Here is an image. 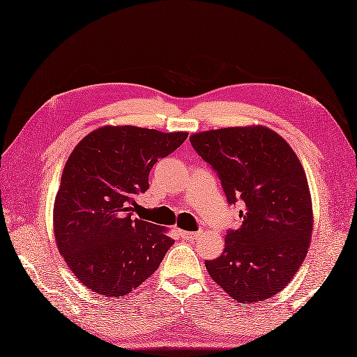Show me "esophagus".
<instances>
[{"instance_id":"34e87169","label":"esophagus","mask_w":357,"mask_h":357,"mask_svg":"<svg viewBox=\"0 0 357 357\" xmlns=\"http://www.w3.org/2000/svg\"><path fill=\"white\" fill-rule=\"evenodd\" d=\"M181 236L184 240H188V241H195L197 240L200 236V232H187V231H181Z\"/></svg>"}]
</instances>
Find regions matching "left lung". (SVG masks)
I'll list each match as a JSON object with an SVG mask.
<instances>
[{
    "label": "left lung",
    "instance_id": "left-lung-1",
    "mask_svg": "<svg viewBox=\"0 0 357 357\" xmlns=\"http://www.w3.org/2000/svg\"><path fill=\"white\" fill-rule=\"evenodd\" d=\"M222 182L227 204L241 202L238 229L205 261L209 276L241 303L273 297L296 276L312 234L306 173L291 146L266 126H234L190 137Z\"/></svg>",
    "mask_w": 357,
    "mask_h": 357
}]
</instances>
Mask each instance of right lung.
Listing matches in <instances>:
<instances>
[{"label": "right lung", "instance_id": "obj_1", "mask_svg": "<svg viewBox=\"0 0 357 357\" xmlns=\"http://www.w3.org/2000/svg\"><path fill=\"white\" fill-rule=\"evenodd\" d=\"M187 132L102 126L81 140L63 169L54 234L68 267L90 291L122 297L160 267L175 244L162 227L131 218L160 158Z\"/></svg>", "mask_w": 357, "mask_h": 357}]
</instances>
